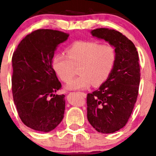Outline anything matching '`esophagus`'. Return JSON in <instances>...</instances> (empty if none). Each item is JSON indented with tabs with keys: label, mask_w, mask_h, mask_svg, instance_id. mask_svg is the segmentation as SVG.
I'll use <instances>...</instances> for the list:
<instances>
[{
	"label": "esophagus",
	"mask_w": 156,
	"mask_h": 156,
	"mask_svg": "<svg viewBox=\"0 0 156 156\" xmlns=\"http://www.w3.org/2000/svg\"><path fill=\"white\" fill-rule=\"evenodd\" d=\"M79 94H81V95L82 96V97H84V98H85V97H86V94H85V93H84V92H79Z\"/></svg>",
	"instance_id": "1"
}]
</instances>
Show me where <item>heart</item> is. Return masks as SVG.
I'll use <instances>...</instances> for the list:
<instances>
[{
  "label": "heart",
  "instance_id": "obj_1",
  "mask_svg": "<svg viewBox=\"0 0 156 156\" xmlns=\"http://www.w3.org/2000/svg\"><path fill=\"white\" fill-rule=\"evenodd\" d=\"M66 55L59 53L53 59V69L65 83H69L76 74L79 76L67 85L69 90L86 89L91 85H101L109 78L116 61L115 48L109 44L95 41H80L67 48Z\"/></svg>",
  "mask_w": 156,
  "mask_h": 156
}]
</instances>
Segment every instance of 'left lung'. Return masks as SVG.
<instances>
[{"label": "left lung", "instance_id": "1", "mask_svg": "<svg viewBox=\"0 0 156 156\" xmlns=\"http://www.w3.org/2000/svg\"><path fill=\"white\" fill-rule=\"evenodd\" d=\"M91 34L114 47L116 61L106 81L87 95V119L100 133H114L125 126L136 102L140 81L138 53L133 42L115 30L100 28Z\"/></svg>", "mask_w": 156, "mask_h": 156}]
</instances>
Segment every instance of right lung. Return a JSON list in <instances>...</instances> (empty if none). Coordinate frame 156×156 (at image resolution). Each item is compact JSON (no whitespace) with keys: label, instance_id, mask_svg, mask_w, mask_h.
Masks as SVG:
<instances>
[{"label":"right lung","instance_id":"1","mask_svg":"<svg viewBox=\"0 0 156 156\" xmlns=\"http://www.w3.org/2000/svg\"><path fill=\"white\" fill-rule=\"evenodd\" d=\"M69 36L57 30H36L13 52V101L22 122L33 130L50 131L64 117L65 95L54 94L62 85L52 67V59L57 45Z\"/></svg>","mask_w":156,"mask_h":156}]
</instances>
